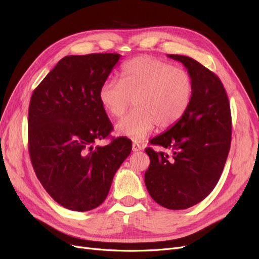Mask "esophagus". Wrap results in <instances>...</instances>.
Returning a JSON list of instances; mask_svg holds the SVG:
<instances>
[{
  "mask_svg": "<svg viewBox=\"0 0 259 259\" xmlns=\"http://www.w3.org/2000/svg\"><path fill=\"white\" fill-rule=\"evenodd\" d=\"M141 150H142L141 144H139L137 142L132 143V151H134V152H139V151H141Z\"/></svg>",
  "mask_w": 259,
  "mask_h": 259,
  "instance_id": "34e87169",
  "label": "esophagus"
}]
</instances>
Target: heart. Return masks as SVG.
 <instances>
[{
	"mask_svg": "<svg viewBox=\"0 0 259 259\" xmlns=\"http://www.w3.org/2000/svg\"><path fill=\"white\" fill-rule=\"evenodd\" d=\"M193 99L187 71L151 56L136 57L122 66L120 82L106 80L99 101L106 113L121 117L134 102L136 108L116 124L118 135L141 141L156 127L170 128L186 115Z\"/></svg>",
	"mask_w": 259,
	"mask_h": 259,
	"instance_id": "obj_1",
	"label": "heart"
}]
</instances>
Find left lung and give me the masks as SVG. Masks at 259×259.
Wrapping results in <instances>:
<instances>
[{
  "mask_svg": "<svg viewBox=\"0 0 259 259\" xmlns=\"http://www.w3.org/2000/svg\"><path fill=\"white\" fill-rule=\"evenodd\" d=\"M188 69L193 99L181 119L151 144L171 150L168 155L145 150L150 167L144 181L150 195L168 209H186L207 196L224 170L231 144V112L220 79L195 60L169 54Z\"/></svg>",
  "mask_w": 259,
  "mask_h": 259,
  "instance_id": "obj_1",
  "label": "left lung"
}]
</instances>
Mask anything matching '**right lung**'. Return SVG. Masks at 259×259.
I'll return each mask as SVG.
<instances>
[{
	"label": "right lung",
	"instance_id": "1",
	"mask_svg": "<svg viewBox=\"0 0 259 259\" xmlns=\"http://www.w3.org/2000/svg\"><path fill=\"white\" fill-rule=\"evenodd\" d=\"M120 54L69 55L57 63L31 95L28 149L34 172L65 208H97L132 149L127 138L93 146L113 130L99 90Z\"/></svg>",
	"mask_w": 259,
	"mask_h": 259
}]
</instances>
